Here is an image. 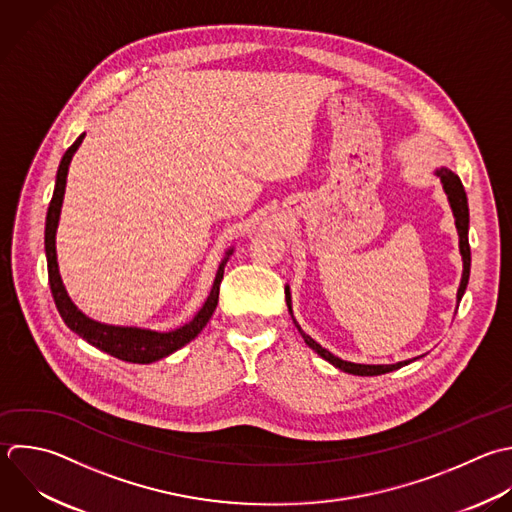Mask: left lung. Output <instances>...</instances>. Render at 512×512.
Listing matches in <instances>:
<instances>
[{
  "instance_id": "1",
  "label": "left lung",
  "mask_w": 512,
  "mask_h": 512,
  "mask_svg": "<svg viewBox=\"0 0 512 512\" xmlns=\"http://www.w3.org/2000/svg\"><path fill=\"white\" fill-rule=\"evenodd\" d=\"M436 176L440 178L442 186H444V192L448 196V202H450V208L454 212V218H456V230H458V236H460V254H462V262H464V270H462V280H460V288H458V302L466 290V284H468V276H470V244H468V200H466V192H464V186L460 182V178L448 170V168H438L436 170ZM286 304H288V312L292 314V306H290V290L286 288ZM296 324V320H294ZM298 332L302 334L304 342L314 350L318 352L324 360H328L330 364H334L336 368L348 372V374H356V376H376V374H386V372H392L412 360H404V362H396V364H354V362H346V360H340L336 358L334 354H330L326 348H322L318 342H314L308 334L302 332V328L296 324Z\"/></svg>"
}]
</instances>
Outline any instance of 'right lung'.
<instances>
[{
    "label": "right lung",
    "instance_id": "add662e5",
    "mask_svg": "<svg viewBox=\"0 0 512 512\" xmlns=\"http://www.w3.org/2000/svg\"><path fill=\"white\" fill-rule=\"evenodd\" d=\"M82 140H84V134L66 150L64 158L60 162L54 196H52L48 216H46V258H48V278H50L52 296H54L58 312L64 318V322L68 324V328L74 330L76 334H80L92 346H96V348H100V350H104V352H108V354H112L120 360H126V362L150 364V362H156V360L176 352L178 348H182L184 344L194 340L200 334V330L208 324L210 316L214 314V310L218 306L220 282L224 278V264L228 262V258L222 260V264L218 268V274H216V280H214V286H212V292H210L206 304L202 306V310L194 316L192 322H188V324H184V326H180L172 332H154V330L128 328V326H110V324L96 322V320L88 318L86 314H82L76 308V304L70 300L64 284H62L60 270H58V260H56V228H58L64 190H66L68 166H70V160H72L74 152L82 144ZM230 252H228V256H230Z\"/></svg>",
    "mask_w": 512,
    "mask_h": 512
}]
</instances>
